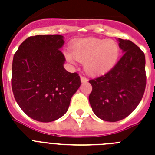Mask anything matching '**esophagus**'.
I'll return each mask as SVG.
<instances>
[{
    "label": "esophagus",
    "instance_id": "34e87169",
    "mask_svg": "<svg viewBox=\"0 0 155 155\" xmlns=\"http://www.w3.org/2000/svg\"><path fill=\"white\" fill-rule=\"evenodd\" d=\"M80 80H81V82L82 83H86L87 82V79L86 77H84V76H80Z\"/></svg>",
    "mask_w": 155,
    "mask_h": 155
}]
</instances>
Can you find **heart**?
<instances>
[{
	"instance_id": "obj_1",
	"label": "heart",
	"mask_w": 155,
	"mask_h": 155,
	"mask_svg": "<svg viewBox=\"0 0 155 155\" xmlns=\"http://www.w3.org/2000/svg\"><path fill=\"white\" fill-rule=\"evenodd\" d=\"M120 53L119 45L113 40L87 38L75 42L71 46V53L65 51L64 54L71 63H74L75 58L84 61L85 71L92 76H98L115 67Z\"/></svg>"
}]
</instances>
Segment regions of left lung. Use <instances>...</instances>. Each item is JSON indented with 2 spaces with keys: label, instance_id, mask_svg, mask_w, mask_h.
Returning <instances> with one entry per match:
<instances>
[{
  "label": "left lung",
  "instance_id": "left-lung-1",
  "mask_svg": "<svg viewBox=\"0 0 155 155\" xmlns=\"http://www.w3.org/2000/svg\"><path fill=\"white\" fill-rule=\"evenodd\" d=\"M117 41L122 57L108 72L89 80L92 111L101 120L110 122L122 120L137 108L147 84L144 53L130 40Z\"/></svg>",
  "mask_w": 155,
  "mask_h": 155
}]
</instances>
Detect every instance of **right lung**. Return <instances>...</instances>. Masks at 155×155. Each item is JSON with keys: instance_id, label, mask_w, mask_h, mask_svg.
I'll list each match as a JSON object with an SVG mask.
<instances>
[{"instance_id": "1", "label": "right lung", "mask_w": 155, "mask_h": 155, "mask_svg": "<svg viewBox=\"0 0 155 155\" xmlns=\"http://www.w3.org/2000/svg\"><path fill=\"white\" fill-rule=\"evenodd\" d=\"M63 44L62 35L32 36L13 56L14 98L23 112L38 121L51 122L63 117L81 84L77 73L68 72L63 67Z\"/></svg>"}]
</instances>
